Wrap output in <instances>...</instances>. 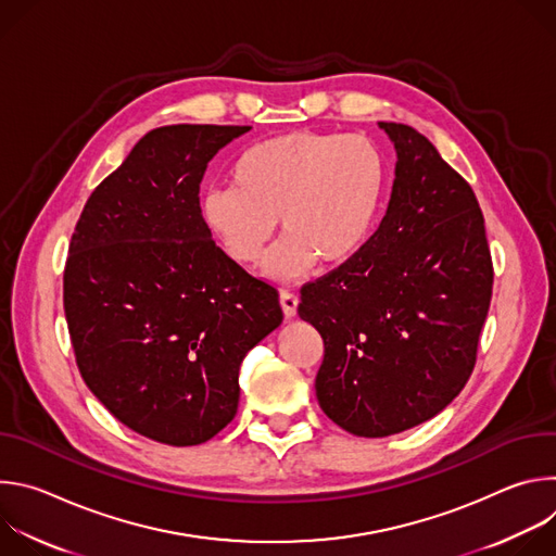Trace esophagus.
I'll return each instance as SVG.
<instances>
[{
    "mask_svg": "<svg viewBox=\"0 0 556 556\" xmlns=\"http://www.w3.org/2000/svg\"><path fill=\"white\" fill-rule=\"evenodd\" d=\"M279 305H281V309H283L286 316H294L296 305H299V299H296V294H292V292H288V290H281V294H279Z\"/></svg>",
    "mask_w": 556,
    "mask_h": 556,
    "instance_id": "1",
    "label": "esophagus"
}]
</instances>
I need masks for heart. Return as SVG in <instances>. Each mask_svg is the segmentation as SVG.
Segmentation results:
<instances>
[{
  "mask_svg": "<svg viewBox=\"0 0 556 556\" xmlns=\"http://www.w3.org/2000/svg\"><path fill=\"white\" fill-rule=\"evenodd\" d=\"M358 215H361L358 211H352V224H358Z\"/></svg>",
  "mask_w": 556,
  "mask_h": 556,
  "instance_id": "heart-1",
  "label": "heart"
}]
</instances>
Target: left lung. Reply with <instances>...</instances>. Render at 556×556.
Wrapping results in <instances>:
<instances>
[{"mask_svg": "<svg viewBox=\"0 0 556 556\" xmlns=\"http://www.w3.org/2000/svg\"><path fill=\"white\" fill-rule=\"evenodd\" d=\"M247 131L151 129L72 232L63 307L78 371L116 420L163 444H202L235 418L240 365L283 319L277 290L215 247L200 208L213 155Z\"/></svg>", "mask_w": 556, "mask_h": 556, "instance_id": "left-lung-1", "label": "left lung"}]
</instances>
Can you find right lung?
Instances as JSON below:
<instances>
[{
    "label": "right lung",
    "mask_w": 556,
    "mask_h": 556,
    "mask_svg": "<svg viewBox=\"0 0 556 556\" xmlns=\"http://www.w3.org/2000/svg\"><path fill=\"white\" fill-rule=\"evenodd\" d=\"M378 127L395 149L387 213L339 270L301 288L299 303L326 343L316 399L361 438L407 431L453 403L493 294L472 189L414 127Z\"/></svg>",
    "instance_id": "add662e5"
}]
</instances>
